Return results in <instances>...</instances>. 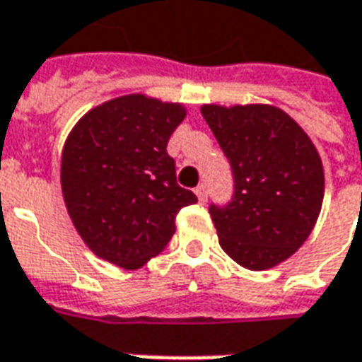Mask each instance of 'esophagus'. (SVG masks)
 <instances>
[{
	"instance_id": "obj_1",
	"label": "esophagus",
	"mask_w": 362,
	"mask_h": 362,
	"mask_svg": "<svg viewBox=\"0 0 362 362\" xmlns=\"http://www.w3.org/2000/svg\"><path fill=\"white\" fill-rule=\"evenodd\" d=\"M196 196L199 202H207V188H205V184H199V186H197Z\"/></svg>"
}]
</instances>
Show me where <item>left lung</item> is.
<instances>
[{"label":"left lung","instance_id":"8db88e82","mask_svg":"<svg viewBox=\"0 0 362 362\" xmlns=\"http://www.w3.org/2000/svg\"><path fill=\"white\" fill-rule=\"evenodd\" d=\"M233 170L235 192L209 213L219 244L236 264L264 272L291 258L316 225L324 168L310 137L267 104L202 106Z\"/></svg>","mask_w":362,"mask_h":362}]
</instances>
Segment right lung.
Wrapping results in <instances>:
<instances>
[{
    "instance_id": "add662e5",
    "label": "right lung",
    "mask_w": 362,
    "mask_h": 362,
    "mask_svg": "<svg viewBox=\"0 0 362 362\" xmlns=\"http://www.w3.org/2000/svg\"><path fill=\"white\" fill-rule=\"evenodd\" d=\"M186 110L143 95L87 112L62 155V192L69 217L98 258L137 269L165 248L194 192L176 182L168 139Z\"/></svg>"
}]
</instances>
